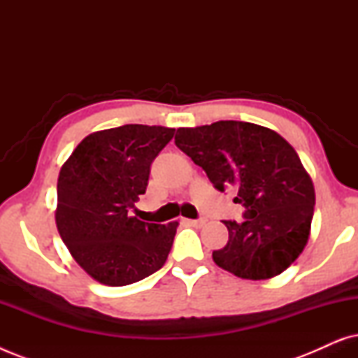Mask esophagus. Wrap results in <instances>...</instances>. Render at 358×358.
Here are the masks:
<instances>
[{
	"label": "esophagus",
	"instance_id": "1",
	"mask_svg": "<svg viewBox=\"0 0 358 358\" xmlns=\"http://www.w3.org/2000/svg\"><path fill=\"white\" fill-rule=\"evenodd\" d=\"M184 222L190 224V227H202V224L205 223L203 218H199V220H190V218H184Z\"/></svg>",
	"mask_w": 358,
	"mask_h": 358
}]
</instances>
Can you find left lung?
I'll return each instance as SVG.
<instances>
[{"instance_id": "8db88e82", "label": "left lung", "mask_w": 358, "mask_h": 358, "mask_svg": "<svg viewBox=\"0 0 358 358\" xmlns=\"http://www.w3.org/2000/svg\"><path fill=\"white\" fill-rule=\"evenodd\" d=\"M176 146L224 192L234 187V203L244 222H223L228 243L213 251L218 267L249 280L282 273L305 249L315 187L296 151L277 131L238 120L178 129Z\"/></svg>"}]
</instances>
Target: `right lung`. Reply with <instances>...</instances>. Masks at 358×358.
Wrapping results in <instances>:
<instances>
[{
  "label": "right lung",
  "mask_w": 358,
  "mask_h": 358,
  "mask_svg": "<svg viewBox=\"0 0 358 358\" xmlns=\"http://www.w3.org/2000/svg\"><path fill=\"white\" fill-rule=\"evenodd\" d=\"M174 129L129 124L87 135L62 166L55 222L83 271L109 287L143 280L164 266L178 222L131 217L150 169Z\"/></svg>",
  "instance_id": "add662e5"
}]
</instances>
